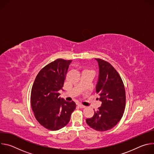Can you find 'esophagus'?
<instances>
[{
	"mask_svg": "<svg viewBox=\"0 0 154 154\" xmlns=\"http://www.w3.org/2000/svg\"><path fill=\"white\" fill-rule=\"evenodd\" d=\"M78 106H79V108H84L86 107L85 105H81V104H79V105H78Z\"/></svg>",
	"mask_w": 154,
	"mask_h": 154,
	"instance_id": "34e87169",
	"label": "esophagus"
}]
</instances>
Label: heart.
<instances>
[{"label": "heart", "mask_w": 154, "mask_h": 154, "mask_svg": "<svg viewBox=\"0 0 154 154\" xmlns=\"http://www.w3.org/2000/svg\"><path fill=\"white\" fill-rule=\"evenodd\" d=\"M84 71H89V70H85Z\"/></svg>", "instance_id": "heart-1"}]
</instances>
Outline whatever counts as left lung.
<instances>
[{
    "label": "left lung",
    "mask_w": 154,
    "mask_h": 154,
    "mask_svg": "<svg viewBox=\"0 0 154 154\" xmlns=\"http://www.w3.org/2000/svg\"><path fill=\"white\" fill-rule=\"evenodd\" d=\"M99 63V75L96 92L100 96L102 105L87 124L97 131H106L114 127L121 119L125 107V90L122 80L113 66L96 58Z\"/></svg>",
    "instance_id": "obj_1"
}]
</instances>
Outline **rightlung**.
<instances>
[{
	"mask_svg": "<svg viewBox=\"0 0 154 154\" xmlns=\"http://www.w3.org/2000/svg\"><path fill=\"white\" fill-rule=\"evenodd\" d=\"M71 60L58 58L44 67L36 75L31 91V106L38 122L55 131L66 125L76 105L59 97Z\"/></svg>",
	"mask_w": 154,
	"mask_h": 154,
	"instance_id": "1",
	"label": "right lung"
}]
</instances>
